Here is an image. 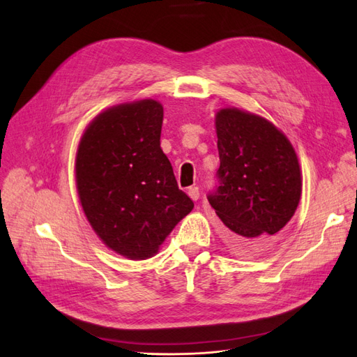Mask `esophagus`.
<instances>
[{
    "label": "esophagus",
    "mask_w": 357,
    "mask_h": 357,
    "mask_svg": "<svg viewBox=\"0 0 357 357\" xmlns=\"http://www.w3.org/2000/svg\"><path fill=\"white\" fill-rule=\"evenodd\" d=\"M188 195L193 199V201H198L199 199V189L197 186H193L188 190Z\"/></svg>",
    "instance_id": "obj_1"
}]
</instances>
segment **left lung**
I'll return each mask as SVG.
<instances>
[{"label": "left lung", "mask_w": 357, "mask_h": 357, "mask_svg": "<svg viewBox=\"0 0 357 357\" xmlns=\"http://www.w3.org/2000/svg\"><path fill=\"white\" fill-rule=\"evenodd\" d=\"M219 188L208 202L236 255L271 247L295 214L302 192L299 160L287 137L265 117L228 107L215 113Z\"/></svg>", "instance_id": "left-lung-1"}]
</instances>
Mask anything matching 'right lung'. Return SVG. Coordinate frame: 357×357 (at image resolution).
Listing matches in <instances>:
<instances>
[{
	"instance_id": "1",
	"label": "right lung",
	"mask_w": 357,
	"mask_h": 357,
	"mask_svg": "<svg viewBox=\"0 0 357 357\" xmlns=\"http://www.w3.org/2000/svg\"><path fill=\"white\" fill-rule=\"evenodd\" d=\"M164 107L139 100L110 107L86 126L75 153V186L100 240L131 261L158 253L193 202L160 149Z\"/></svg>"
}]
</instances>
